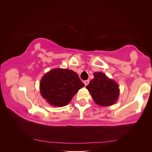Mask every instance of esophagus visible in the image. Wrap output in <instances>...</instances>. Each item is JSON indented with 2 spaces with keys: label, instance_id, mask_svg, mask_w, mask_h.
I'll use <instances>...</instances> for the list:
<instances>
[{
  "label": "esophagus",
  "instance_id": "1",
  "mask_svg": "<svg viewBox=\"0 0 152 152\" xmlns=\"http://www.w3.org/2000/svg\"><path fill=\"white\" fill-rule=\"evenodd\" d=\"M84 84H85L86 86L88 85V84H89V80H84Z\"/></svg>",
  "mask_w": 152,
  "mask_h": 152
}]
</instances>
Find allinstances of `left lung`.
I'll return each instance as SVG.
<instances>
[{
	"label": "left lung",
	"instance_id": "obj_1",
	"mask_svg": "<svg viewBox=\"0 0 152 152\" xmlns=\"http://www.w3.org/2000/svg\"><path fill=\"white\" fill-rule=\"evenodd\" d=\"M92 98L98 105L108 107L117 101L120 89L117 82L102 72H94V79L86 86Z\"/></svg>",
	"mask_w": 152,
	"mask_h": 152
}]
</instances>
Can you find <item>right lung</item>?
Here are the masks:
<instances>
[{"instance_id":"obj_1","label":"right lung","mask_w":152,"mask_h":152,"mask_svg":"<svg viewBox=\"0 0 152 152\" xmlns=\"http://www.w3.org/2000/svg\"><path fill=\"white\" fill-rule=\"evenodd\" d=\"M85 85L75 72L68 69H52L42 77L40 92L50 105L62 107L67 105L78 91Z\"/></svg>"}]
</instances>
